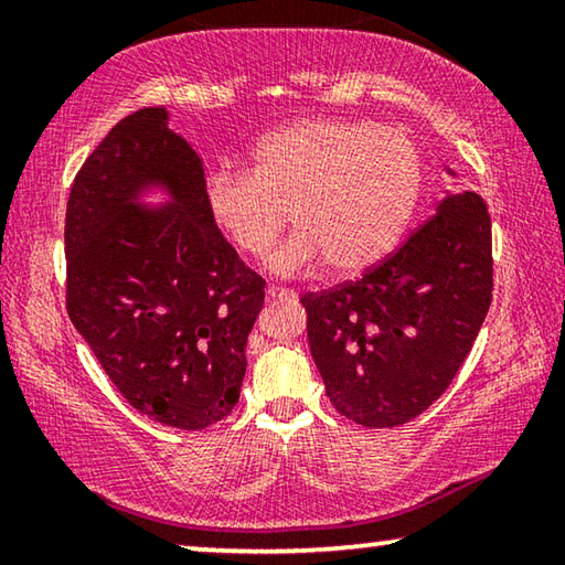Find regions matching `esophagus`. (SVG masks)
<instances>
[{"label": "esophagus", "instance_id": "34e87169", "mask_svg": "<svg viewBox=\"0 0 565 565\" xmlns=\"http://www.w3.org/2000/svg\"><path fill=\"white\" fill-rule=\"evenodd\" d=\"M266 294H269V299H294L296 296V291L286 289V286H269Z\"/></svg>", "mask_w": 565, "mask_h": 565}]
</instances>
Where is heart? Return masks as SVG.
I'll return each mask as SVG.
<instances>
[{
    "label": "heart",
    "mask_w": 565,
    "mask_h": 565,
    "mask_svg": "<svg viewBox=\"0 0 565 565\" xmlns=\"http://www.w3.org/2000/svg\"><path fill=\"white\" fill-rule=\"evenodd\" d=\"M420 186L424 159L404 129L301 119L248 149V174L212 171L204 204L228 242L252 259L271 254L291 212L299 234L271 259L276 274H299L323 259L339 274H361L394 252Z\"/></svg>",
    "instance_id": "heart-1"
}]
</instances>
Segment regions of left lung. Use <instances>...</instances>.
<instances>
[{
  "mask_svg": "<svg viewBox=\"0 0 565 565\" xmlns=\"http://www.w3.org/2000/svg\"><path fill=\"white\" fill-rule=\"evenodd\" d=\"M491 291L489 209L461 191L356 281L303 294L309 349L333 408L366 428L424 414L471 351Z\"/></svg>",
  "mask_w": 565,
  "mask_h": 565,
  "instance_id": "8db88e82",
  "label": "left lung"
}]
</instances>
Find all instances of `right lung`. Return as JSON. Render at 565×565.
<instances>
[{"instance_id": "right-lung-1", "label": "right lung", "mask_w": 565, "mask_h": 565, "mask_svg": "<svg viewBox=\"0 0 565 565\" xmlns=\"http://www.w3.org/2000/svg\"><path fill=\"white\" fill-rule=\"evenodd\" d=\"M175 202L141 210L147 185ZM66 313L129 404L202 431L238 404L266 281L204 204V167L164 107L121 119L76 171L64 218Z\"/></svg>"}]
</instances>
